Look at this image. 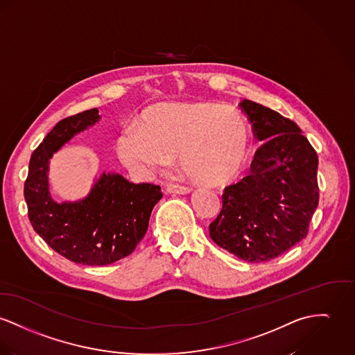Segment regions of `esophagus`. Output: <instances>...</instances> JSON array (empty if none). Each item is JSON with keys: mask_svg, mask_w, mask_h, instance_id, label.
<instances>
[{"mask_svg": "<svg viewBox=\"0 0 355 355\" xmlns=\"http://www.w3.org/2000/svg\"><path fill=\"white\" fill-rule=\"evenodd\" d=\"M166 193H173V194H187L191 193V188L188 187H182V185H174V184H168L164 188Z\"/></svg>", "mask_w": 355, "mask_h": 355, "instance_id": "34e87169", "label": "esophagus"}]
</instances>
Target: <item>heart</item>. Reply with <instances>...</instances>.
Segmentation results:
<instances>
[{"mask_svg": "<svg viewBox=\"0 0 355 355\" xmlns=\"http://www.w3.org/2000/svg\"><path fill=\"white\" fill-rule=\"evenodd\" d=\"M135 128L116 140L123 164L159 167L178 154L185 175L205 187H224L248 158L250 131L245 116L216 103H171L143 112Z\"/></svg>", "mask_w": 355, "mask_h": 355, "instance_id": "heart-1", "label": "heart"}]
</instances>
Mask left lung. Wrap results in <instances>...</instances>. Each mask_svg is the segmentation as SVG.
Here are the masks:
<instances>
[{"instance_id": "obj_1", "label": "left lung", "mask_w": 355, "mask_h": 355, "mask_svg": "<svg viewBox=\"0 0 355 355\" xmlns=\"http://www.w3.org/2000/svg\"><path fill=\"white\" fill-rule=\"evenodd\" d=\"M239 107L263 144L251 174L224 189L209 235L221 248L257 263L277 258L306 236L319 204V159L295 121L250 100Z\"/></svg>"}]
</instances>
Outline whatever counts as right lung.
Returning <instances> with one entry per match:
<instances>
[{"label":"right lung","mask_w":355,"mask_h":355,"mask_svg":"<svg viewBox=\"0 0 355 355\" xmlns=\"http://www.w3.org/2000/svg\"><path fill=\"white\" fill-rule=\"evenodd\" d=\"M100 120L98 110L60 120L32 153L24 197L39 236L71 262L104 266L130 255L143 239L161 187L134 184L103 173L90 193L76 202H55L49 191V162L64 143Z\"/></svg>","instance_id":"obj_1"}]
</instances>
